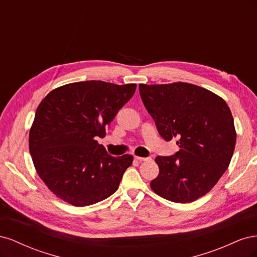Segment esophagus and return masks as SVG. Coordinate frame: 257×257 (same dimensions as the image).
Wrapping results in <instances>:
<instances>
[{
	"instance_id": "34e87169",
	"label": "esophagus",
	"mask_w": 257,
	"mask_h": 257,
	"mask_svg": "<svg viewBox=\"0 0 257 257\" xmlns=\"http://www.w3.org/2000/svg\"><path fill=\"white\" fill-rule=\"evenodd\" d=\"M135 160L138 162H145L149 160V158H142V157H135Z\"/></svg>"
}]
</instances>
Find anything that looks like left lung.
I'll use <instances>...</instances> for the list:
<instances>
[{
	"mask_svg": "<svg viewBox=\"0 0 257 257\" xmlns=\"http://www.w3.org/2000/svg\"><path fill=\"white\" fill-rule=\"evenodd\" d=\"M143 103L166 142L178 138L179 151L158 157L154 193L174 203L206 195L229 166L236 130L226 102L213 92L186 82L139 84Z\"/></svg>",
	"mask_w": 257,
	"mask_h": 257,
	"instance_id": "left-lung-1",
	"label": "left lung"
}]
</instances>
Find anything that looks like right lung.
I'll return each instance as SVG.
<instances>
[{"instance_id": "obj_1", "label": "right lung", "mask_w": 257, "mask_h": 257, "mask_svg": "<svg viewBox=\"0 0 257 257\" xmlns=\"http://www.w3.org/2000/svg\"><path fill=\"white\" fill-rule=\"evenodd\" d=\"M136 83L81 81L52 90L38 105L29 134L34 167L47 188L76 207L96 204L118 190L133 157H111L104 137Z\"/></svg>"}]
</instances>
